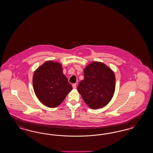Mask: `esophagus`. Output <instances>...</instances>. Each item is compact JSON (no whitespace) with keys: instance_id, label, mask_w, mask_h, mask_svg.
I'll list each match as a JSON object with an SVG mask.
<instances>
[{"instance_id":"esophagus-1","label":"esophagus","mask_w":153,"mask_h":153,"mask_svg":"<svg viewBox=\"0 0 153 153\" xmlns=\"http://www.w3.org/2000/svg\"><path fill=\"white\" fill-rule=\"evenodd\" d=\"M72 87L74 89H76V84H74L72 85Z\"/></svg>"}]
</instances>
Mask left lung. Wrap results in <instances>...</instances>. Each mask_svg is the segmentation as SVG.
<instances>
[{
    "mask_svg": "<svg viewBox=\"0 0 153 153\" xmlns=\"http://www.w3.org/2000/svg\"><path fill=\"white\" fill-rule=\"evenodd\" d=\"M84 76L77 90L85 103L94 110L107 105L115 93L114 72L105 64L92 62L84 69Z\"/></svg>",
    "mask_w": 153,
    "mask_h": 153,
    "instance_id": "obj_1",
    "label": "left lung"
}]
</instances>
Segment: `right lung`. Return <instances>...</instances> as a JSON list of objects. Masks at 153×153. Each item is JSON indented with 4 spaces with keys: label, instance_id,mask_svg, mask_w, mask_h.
Segmentation results:
<instances>
[{
    "label": "right lung",
    "instance_id": "1",
    "mask_svg": "<svg viewBox=\"0 0 153 153\" xmlns=\"http://www.w3.org/2000/svg\"><path fill=\"white\" fill-rule=\"evenodd\" d=\"M33 85L38 99L50 108L60 105L72 90L62 64L53 60L45 62L34 71Z\"/></svg>",
    "mask_w": 153,
    "mask_h": 153
}]
</instances>
